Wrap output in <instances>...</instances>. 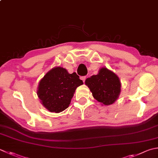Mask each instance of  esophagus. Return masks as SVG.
I'll list each match as a JSON object with an SVG mask.
<instances>
[{
	"instance_id": "esophagus-1",
	"label": "esophagus",
	"mask_w": 158,
	"mask_h": 158,
	"mask_svg": "<svg viewBox=\"0 0 158 158\" xmlns=\"http://www.w3.org/2000/svg\"><path fill=\"white\" fill-rule=\"evenodd\" d=\"M85 79H86V77H85V76H83V77H81V79L82 80V81H83V82H85Z\"/></svg>"
}]
</instances>
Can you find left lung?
Returning <instances> with one entry per match:
<instances>
[{
  "label": "left lung",
  "mask_w": 158,
  "mask_h": 158,
  "mask_svg": "<svg viewBox=\"0 0 158 158\" xmlns=\"http://www.w3.org/2000/svg\"><path fill=\"white\" fill-rule=\"evenodd\" d=\"M85 83L95 99L105 106L114 103L118 98L121 86L120 80L106 68H102L98 75L88 78Z\"/></svg>",
  "instance_id": "8db88e82"
}]
</instances>
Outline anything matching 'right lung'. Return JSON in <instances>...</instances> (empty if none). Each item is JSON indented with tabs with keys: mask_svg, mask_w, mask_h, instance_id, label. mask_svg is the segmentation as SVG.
<instances>
[{
	"mask_svg": "<svg viewBox=\"0 0 158 158\" xmlns=\"http://www.w3.org/2000/svg\"><path fill=\"white\" fill-rule=\"evenodd\" d=\"M82 84L76 73L69 74L65 69L56 67L40 81L38 95L46 109L59 113L69 107L76 88Z\"/></svg>",
	"mask_w": 158,
	"mask_h": 158,
	"instance_id": "obj_1",
	"label": "right lung"
}]
</instances>
